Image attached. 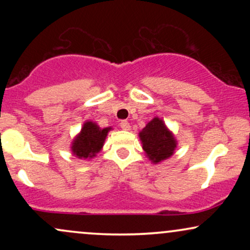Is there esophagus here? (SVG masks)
<instances>
[{
  "mask_svg": "<svg viewBox=\"0 0 250 250\" xmlns=\"http://www.w3.org/2000/svg\"><path fill=\"white\" fill-rule=\"evenodd\" d=\"M120 127H121L123 130H129V129H130V125H129L128 121L123 120V121L120 122Z\"/></svg>",
  "mask_w": 250,
  "mask_h": 250,
  "instance_id": "34e87169",
  "label": "esophagus"
}]
</instances>
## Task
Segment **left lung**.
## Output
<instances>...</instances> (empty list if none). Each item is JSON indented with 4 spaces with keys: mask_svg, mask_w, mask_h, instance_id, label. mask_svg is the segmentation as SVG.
Wrapping results in <instances>:
<instances>
[{
    "mask_svg": "<svg viewBox=\"0 0 250 250\" xmlns=\"http://www.w3.org/2000/svg\"><path fill=\"white\" fill-rule=\"evenodd\" d=\"M142 148L147 156L154 163H159L174 154L176 141L165 123L159 117H155L140 133Z\"/></svg>",
    "mask_w": 250,
    "mask_h": 250,
    "instance_id": "1",
    "label": "left lung"
}]
</instances>
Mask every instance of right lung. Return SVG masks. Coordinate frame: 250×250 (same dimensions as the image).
<instances>
[{
    "instance_id": "right-lung-1",
    "label": "right lung",
    "mask_w": 250,
    "mask_h": 250,
    "mask_svg": "<svg viewBox=\"0 0 250 250\" xmlns=\"http://www.w3.org/2000/svg\"><path fill=\"white\" fill-rule=\"evenodd\" d=\"M110 128L101 129L93 122H85L73 142V153L79 159H91L101 150Z\"/></svg>"
}]
</instances>
